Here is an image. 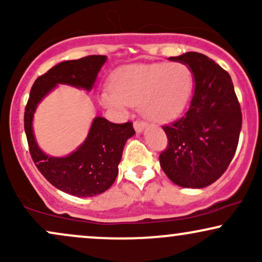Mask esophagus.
<instances>
[{
	"label": "esophagus",
	"instance_id": "obj_1",
	"mask_svg": "<svg viewBox=\"0 0 262 262\" xmlns=\"http://www.w3.org/2000/svg\"><path fill=\"white\" fill-rule=\"evenodd\" d=\"M146 127V123L143 122V121H135L134 122V129L138 132V133H140V132H143V129Z\"/></svg>",
	"mask_w": 262,
	"mask_h": 262
}]
</instances>
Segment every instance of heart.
<instances>
[{
  "mask_svg": "<svg viewBox=\"0 0 262 262\" xmlns=\"http://www.w3.org/2000/svg\"><path fill=\"white\" fill-rule=\"evenodd\" d=\"M193 89V70L186 62L129 65L113 74L111 89L102 92V102L119 111L140 104L146 118L165 123L181 116Z\"/></svg>",
  "mask_w": 262,
  "mask_h": 262,
  "instance_id": "obj_1",
  "label": "heart"
}]
</instances>
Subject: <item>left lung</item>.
Segmentation results:
<instances>
[{"label":"left lung","mask_w":262,"mask_h":262,"mask_svg":"<svg viewBox=\"0 0 262 262\" xmlns=\"http://www.w3.org/2000/svg\"><path fill=\"white\" fill-rule=\"evenodd\" d=\"M172 61L186 62L194 74V93L188 111L169 125L161 169L176 185L202 188L221 177L229 166L239 141L242 108L230 75L201 53L188 52Z\"/></svg>","instance_id":"1"}]
</instances>
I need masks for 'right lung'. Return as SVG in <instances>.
Listing matches in <instances>:
<instances>
[{
	"label": "right lung",
	"instance_id": "right-lung-1",
	"mask_svg": "<svg viewBox=\"0 0 262 262\" xmlns=\"http://www.w3.org/2000/svg\"><path fill=\"white\" fill-rule=\"evenodd\" d=\"M104 55H89L77 60H68L53 66L33 83L26 106L25 130L29 152L37 169L54 187L77 197L100 194L112 186L118 175V165L128 138L133 137V123L117 124L97 117L82 145L66 158L45 155L35 143L33 134V114L38 103L58 83L91 90Z\"/></svg>",
	"mask_w": 262,
	"mask_h": 262
}]
</instances>
